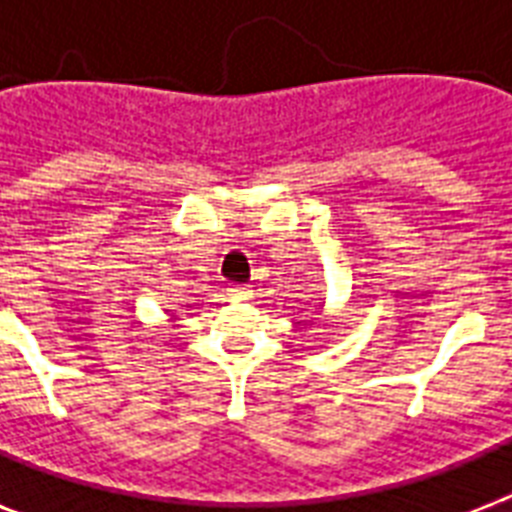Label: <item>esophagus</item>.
<instances>
[{
	"instance_id": "esophagus-1",
	"label": "esophagus",
	"mask_w": 512,
	"mask_h": 512,
	"mask_svg": "<svg viewBox=\"0 0 512 512\" xmlns=\"http://www.w3.org/2000/svg\"><path fill=\"white\" fill-rule=\"evenodd\" d=\"M228 292H231L233 300H249V297H252V289L247 287H231Z\"/></svg>"
}]
</instances>
